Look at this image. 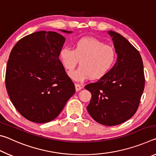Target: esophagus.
<instances>
[{
	"label": "esophagus",
	"instance_id": "34e87169",
	"mask_svg": "<svg viewBox=\"0 0 156 156\" xmlns=\"http://www.w3.org/2000/svg\"><path fill=\"white\" fill-rule=\"evenodd\" d=\"M75 88H76V91H80V89L83 88V87H82V86L80 85V84H75Z\"/></svg>",
	"mask_w": 156,
	"mask_h": 156
}]
</instances>
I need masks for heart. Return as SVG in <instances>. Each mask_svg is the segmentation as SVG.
<instances>
[{"mask_svg":"<svg viewBox=\"0 0 156 156\" xmlns=\"http://www.w3.org/2000/svg\"><path fill=\"white\" fill-rule=\"evenodd\" d=\"M115 56L112 47L93 37L79 39L74 44L73 50L63 47L59 55L62 65L69 72L74 69L80 60V67L69 73L71 78L78 82L103 77L112 67Z\"/></svg>","mask_w":156,"mask_h":156,"instance_id":"1","label":"heart"}]
</instances>
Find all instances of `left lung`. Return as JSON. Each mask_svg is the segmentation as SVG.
<instances>
[{"mask_svg":"<svg viewBox=\"0 0 156 156\" xmlns=\"http://www.w3.org/2000/svg\"><path fill=\"white\" fill-rule=\"evenodd\" d=\"M117 60L103 77L84 87L91 93L87 107L89 115L101 125L115 126L136 112L144 88L143 62L139 51L122 35L108 31Z\"/></svg>","mask_w":156,"mask_h":156,"instance_id":"obj_1","label":"left lung"}]
</instances>
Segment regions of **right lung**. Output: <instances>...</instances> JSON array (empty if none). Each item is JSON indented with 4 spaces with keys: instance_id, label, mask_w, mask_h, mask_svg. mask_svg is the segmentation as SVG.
<instances>
[{
    "instance_id": "right-lung-1",
    "label": "right lung",
    "mask_w": 156,
    "mask_h": 156,
    "mask_svg": "<svg viewBox=\"0 0 156 156\" xmlns=\"http://www.w3.org/2000/svg\"><path fill=\"white\" fill-rule=\"evenodd\" d=\"M65 41L58 33L39 31L21 38L10 53L5 75L7 93L18 112L31 122L55 119L75 93L74 84L59 60Z\"/></svg>"
}]
</instances>
